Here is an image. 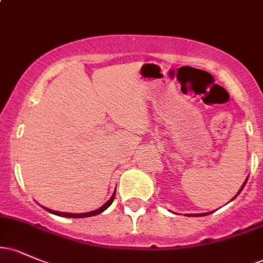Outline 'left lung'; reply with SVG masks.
<instances>
[{"instance_id": "1", "label": "left lung", "mask_w": 263, "mask_h": 263, "mask_svg": "<svg viewBox=\"0 0 263 263\" xmlns=\"http://www.w3.org/2000/svg\"><path fill=\"white\" fill-rule=\"evenodd\" d=\"M246 182H247V180H246ZM246 182L245 183H243V185H242V188H241L240 189V192H238V194H240V193H241V190H242L243 189V186H245V184H246ZM237 194V195H238ZM237 195H236V197H237ZM236 197H235V198H236ZM234 198V199H235ZM203 215H209V214H192V215H189V216H203Z\"/></svg>"}]
</instances>
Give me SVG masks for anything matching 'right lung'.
Returning <instances> with one entry per match:
<instances>
[{
  "label": "right lung",
  "instance_id": "1",
  "mask_svg": "<svg viewBox=\"0 0 263 263\" xmlns=\"http://www.w3.org/2000/svg\"><path fill=\"white\" fill-rule=\"evenodd\" d=\"M115 194H116V193H114V194H112V197L110 198V200H108L106 204H104V205H102V206H101V208H99L98 210H93V211H91V213H85V214H69V213H59V211H54V210L47 209V208H44V209L47 210V211H49V213H52V214H55V215H59V216H64V218H87V216H93V215H98V214H100V213H102V211H104V210H106L107 208L110 206L111 204H112V201H114V198H115Z\"/></svg>",
  "mask_w": 263,
  "mask_h": 263
}]
</instances>
